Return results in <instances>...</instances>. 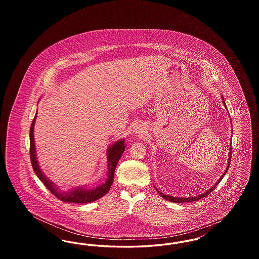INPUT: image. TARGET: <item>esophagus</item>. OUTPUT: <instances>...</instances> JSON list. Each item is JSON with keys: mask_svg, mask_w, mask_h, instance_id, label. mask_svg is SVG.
<instances>
[{"mask_svg": "<svg viewBox=\"0 0 259 259\" xmlns=\"http://www.w3.org/2000/svg\"><path fill=\"white\" fill-rule=\"evenodd\" d=\"M146 132H147V128L145 127L144 124H137L133 130V134L135 136L144 135Z\"/></svg>", "mask_w": 259, "mask_h": 259, "instance_id": "obj_1", "label": "esophagus"}]
</instances>
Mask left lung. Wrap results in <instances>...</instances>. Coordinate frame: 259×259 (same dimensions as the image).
I'll use <instances>...</instances> for the list:
<instances>
[{
	"label": "left lung",
	"mask_w": 259,
	"mask_h": 259,
	"mask_svg": "<svg viewBox=\"0 0 259 259\" xmlns=\"http://www.w3.org/2000/svg\"><path fill=\"white\" fill-rule=\"evenodd\" d=\"M222 103H223V106L226 108V105H225V101H224V99L222 96ZM227 109V108H226ZM230 123L232 125V121H230ZM231 143L232 142H230V146H229V154H228V161H227V167H226V169H225V171L222 174V177L219 179V181L214 184V185H212L209 189H208L207 191H205L204 193H201V194H198L196 196H192V197H174V196H171V195H168V194H164V193H162L161 191H159L156 187H155V189H156V191L159 193V195L162 196V198H164L165 200H168V201H170V202H174V203H187V202H193V201H198L199 199H201V198L206 197L207 195H209V193L217 187V185H219L221 182H222V178L224 177V175L226 174L227 172V170H228V168H229V165H230V161H231V151H232V147H231Z\"/></svg>",
	"instance_id": "obj_1"
}]
</instances>
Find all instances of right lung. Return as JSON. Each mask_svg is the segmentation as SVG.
I'll list each match as a JSON object with an SVG mask.
<instances>
[{
	"instance_id": "right-lung-1",
	"label": "right lung",
	"mask_w": 259,
	"mask_h": 259,
	"mask_svg": "<svg viewBox=\"0 0 259 259\" xmlns=\"http://www.w3.org/2000/svg\"><path fill=\"white\" fill-rule=\"evenodd\" d=\"M37 118V112L33 119V122L30 128V157L32 166L34 169V172H36L37 178L44 183L50 192L66 203H91L96 200H98L104 195H106L110 188H111L114 171L117 165V162L120 159L122 153L125 150V140L120 139L114 143H112L107 150V179L106 181L101 185L91 187L89 185H82L77 187H72L69 190H60L59 187L55 185L53 182H51L50 179L44 174L42 170L40 169V166L38 165V161L37 158V152H36V146H35V139H34V126L36 123Z\"/></svg>"
}]
</instances>
